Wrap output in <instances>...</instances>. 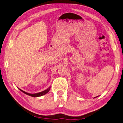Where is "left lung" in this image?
<instances>
[{"instance_id":"obj_1","label":"left lung","mask_w":123,"mask_h":123,"mask_svg":"<svg viewBox=\"0 0 123 123\" xmlns=\"http://www.w3.org/2000/svg\"><path fill=\"white\" fill-rule=\"evenodd\" d=\"M98 97V96H97ZM94 97V98H96V97Z\"/></svg>"}]
</instances>
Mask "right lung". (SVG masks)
<instances>
[{
	"instance_id": "obj_1",
	"label": "right lung",
	"mask_w": 123,
	"mask_h": 123,
	"mask_svg": "<svg viewBox=\"0 0 123 123\" xmlns=\"http://www.w3.org/2000/svg\"><path fill=\"white\" fill-rule=\"evenodd\" d=\"M50 88H51L50 87H49L48 88V89H47L46 90H44V91H42V92H39V93H33V94H32V93H27V92H25V91H23V90H21L20 89H19L20 90L21 92H23V93H24L25 94H27V95H29V96H30L33 97H38L42 96H43V95H44V94H46V93H47V92H49V90H50Z\"/></svg>"
}]
</instances>
